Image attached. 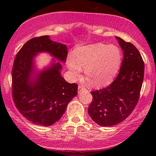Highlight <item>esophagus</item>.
I'll list each match as a JSON object with an SVG mask.
<instances>
[{"label":"esophagus","instance_id":"esophagus-1","mask_svg":"<svg viewBox=\"0 0 156 156\" xmlns=\"http://www.w3.org/2000/svg\"><path fill=\"white\" fill-rule=\"evenodd\" d=\"M78 89L80 91H82V90H86V87H85L84 86H83V85H79L78 87Z\"/></svg>","mask_w":156,"mask_h":156}]
</instances>
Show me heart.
<instances>
[{
    "mask_svg": "<svg viewBox=\"0 0 156 156\" xmlns=\"http://www.w3.org/2000/svg\"><path fill=\"white\" fill-rule=\"evenodd\" d=\"M121 58L116 46L98 43L78 49L67 63L74 78L80 76L84 67L87 77L94 84L102 85L114 77L120 67Z\"/></svg>",
    "mask_w": 156,
    "mask_h": 156,
    "instance_id": "b5f03b06",
    "label": "heart"
}]
</instances>
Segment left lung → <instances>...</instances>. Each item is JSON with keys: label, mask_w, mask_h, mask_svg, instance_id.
<instances>
[{"label": "left lung", "mask_w": 156, "mask_h": 156, "mask_svg": "<svg viewBox=\"0 0 156 156\" xmlns=\"http://www.w3.org/2000/svg\"><path fill=\"white\" fill-rule=\"evenodd\" d=\"M123 51L119 73L109 86L91 91L92 101L88 113L101 126H112L124 121L131 114L139 99L144 82V62L138 49L119 37Z\"/></svg>", "instance_id": "left-lung-1"}]
</instances>
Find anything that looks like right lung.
<instances>
[{"label":"right lung","instance_id":"right-lung-1","mask_svg":"<svg viewBox=\"0 0 156 156\" xmlns=\"http://www.w3.org/2000/svg\"><path fill=\"white\" fill-rule=\"evenodd\" d=\"M48 52L65 62V44L53 42L48 35L40 36L25 42L14 59L12 69V97L19 112L34 124L50 126L59 121L72 98L77 94L78 85L66 82L60 74V63H53L31 80L33 57Z\"/></svg>","mask_w":156,"mask_h":156}]
</instances>
